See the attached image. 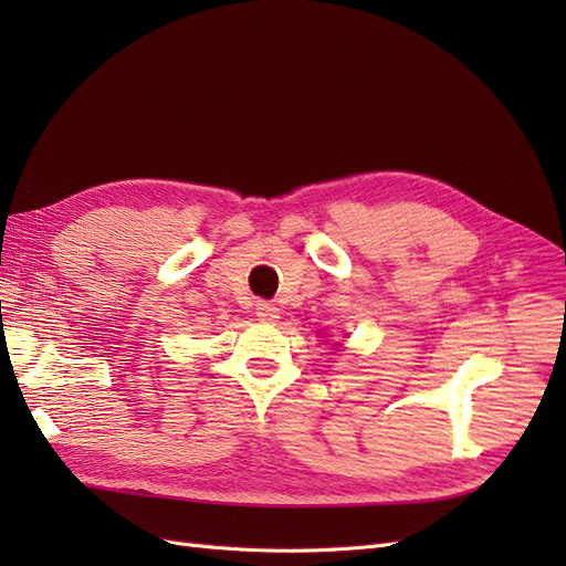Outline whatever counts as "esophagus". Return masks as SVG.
I'll return each mask as SVG.
<instances>
[{
    "instance_id": "esophagus-1",
    "label": "esophagus",
    "mask_w": 566,
    "mask_h": 566,
    "mask_svg": "<svg viewBox=\"0 0 566 566\" xmlns=\"http://www.w3.org/2000/svg\"><path fill=\"white\" fill-rule=\"evenodd\" d=\"M256 316L264 323H273L279 318V306L276 304H269V302H260L256 304Z\"/></svg>"
}]
</instances>
